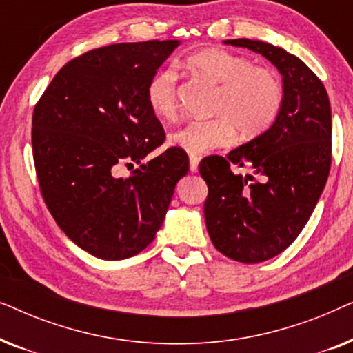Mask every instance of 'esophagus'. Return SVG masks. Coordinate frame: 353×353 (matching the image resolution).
<instances>
[{"instance_id": "34e87169", "label": "esophagus", "mask_w": 353, "mask_h": 353, "mask_svg": "<svg viewBox=\"0 0 353 353\" xmlns=\"http://www.w3.org/2000/svg\"><path fill=\"white\" fill-rule=\"evenodd\" d=\"M197 167H199V157L197 156H190V170L192 173L197 172Z\"/></svg>"}]
</instances>
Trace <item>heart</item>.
<instances>
[{"mask_svg":"<svg viewBox=\"0 0 353 353\" xmlns=\"http://www.w3.org/2000/svg\"><path fill=\"white\" fill-rule=\"evenodd\" d=\"M191 69L220 85L210 120H191L170 134L172 146L188 154H204L243 138H257L273 127L284 104V86L272 69L255 65L249 57L221 48H207L188 59ZM149 108L170 120L180 108L178 72L167 65L154 74L146 88Z\"/></svg>","mask_w":353,"mask_h":353,"instance_id":"obj_1","label":"heart"}]
</instances>
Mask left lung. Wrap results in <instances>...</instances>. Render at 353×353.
Returning <instances> with one entry per match:
<instances>
[{
    "label": "left lung",
    "mask_w": 353,
    "mask_h": 353,
    "mask_svg": "<svg viewBox=\"0 0 353 353\" xmlns=\"http://www.w3.org/2000/svg\"><path fill=\"white\" fill-rule=\"evenodd\" d=\"M283 75L284 104L273 127L226 157H205L207 231L219 252L243 263L273 259L307 225L331 168V105L321 80L294 54L270 43L238 38ZM231 165L253 170L244 177Z\"/></svg>",
    "instance_id": "8db88e82"
}]
</instances>
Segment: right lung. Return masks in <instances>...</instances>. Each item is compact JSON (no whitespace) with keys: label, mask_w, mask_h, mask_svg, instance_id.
Segmentation results:
<instances>
[{"label":"right lung","mask_w":353,"mask_h":353,"mask_svg":"<svg viewBox=\"0 0 353 353\" xmlns=\"http://www.w3.org/2000/svg\"><path fill=\"white\" fill-rule=\"evenodd\" d=\"M178 45L151 40L91 50L57 72L33 109L43 199L59 228L98 259L146 249L190 170L180 148L141 163L165 139L148 104V83ZM132 160L140 163L132 176H113L115 165Z\"/></svg>","instance_id":"right-lung-1"}]
</instances>
